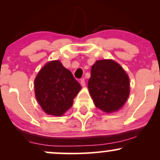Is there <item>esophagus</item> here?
Returning a JSON list of instances; mask_svg holds the SVG:
<instances>
[{
  "label": "esophagus",
  "mask_w": 160,
  "mask_h": 160,
  "mask_svg": "<svg viewBox=\"0 0 160 160\" xmlns=\"http://www.w3.org/2000/svg\"><path fill=\"white\" fill-rule=\"evenodd\" d=\"M80 84H81L82 86H86V81L84 79H82L81 80H80Z\"/></svg>",
  "instance_id": "34e87169"
}]
</instances>
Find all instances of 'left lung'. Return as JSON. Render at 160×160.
<instances>
[{
  "label": "left lung",
  "mask_w": 160,
  "mask_h": 160,
  "mask_svg": "<svg viewBox=\"0 0 160 160\" xmlns=\"http://www.w3.org/2000/svg\"><path fill=\"white\" fill-rule=\"evenodd\" d=\"M88 89L95 107L111 113L121 109L130 93L129 78L113 59L97 60L91 68Z\"/></svg>",
  "instance_id": "left-lung-1"
}]
</instances>
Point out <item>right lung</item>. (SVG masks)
I'll use <instances>...</instances> for the list:
<instances>
[{"mask_svg":"<svg viewBox=\"0 0 160 160\" xmlns=\"http://www.w3.org/2000/svg\"><path fill=\"white\" fill-rule=\"evenodd\" d=\"M34 85L40 108L47 114L55 117H62L71 108L82 89L59 60L47 62L37 74Z\"/></svg>","mask_w":160,"mask_h":160,"instance_id":"obj_1","label":"right lung"}]
</instances>
